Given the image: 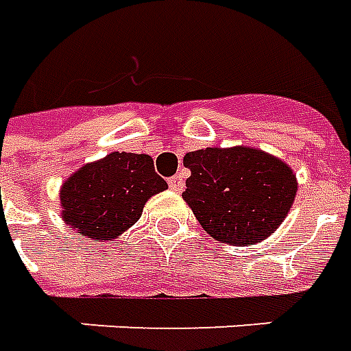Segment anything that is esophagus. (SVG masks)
<instances>
[{"mask_svg": "<svg viewBox=\"0 0 351 351\" xmlns=\"http://www.w3.org/2000/svg\"><path fill=\"white\" fill-rule=\"evenodd\" d=\"M184 176L182 175H176L173 176V178H169V188L173 189V191H176V193H180L184 189Z\"/></svg>", "mask_w": 351, "mask_h": 351, "instance_id": "obj_1", "label": "esophagus"}]
</instances>
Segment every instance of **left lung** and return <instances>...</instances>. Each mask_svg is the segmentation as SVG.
Returning a JSON list of instances; mask_svg holds the SVG:
<instances>
[{
	"label": "left lung",
	"instance_id": "left-lung-1",
	"mask_svg": "<svg viewBox=\"0 0 351 351\" xmlns=\"http://www.w3.org/2000/svg\"><path fill=\"white\" fill-rule=\"evenodd\" d=\"M191 171L182 199L197 221L227 245L249 247L281 227L298 178L281 158L255 147H206L184 156Z\"/></svg>",
	"mask_w": 351,
	"mask_h": 351
}]
</instances>
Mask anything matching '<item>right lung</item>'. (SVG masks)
<instances>
[{"label": "right lung", "mask_w": 351, "mask_h": 351, "mask_svg": "<svg viewBox=\"0 0 351 351\" xmlns=\"http://www.w3.org/2000/svg\"><path fill=\"white\" fill-rule=\"evenodd\" d=\"M167 189L149 154L111 152L85 163L59 189L61 217L80 236L111 241L136 225L145 202Z\"/></svg>", "instance_id": "obj_1"}]
</instances>
